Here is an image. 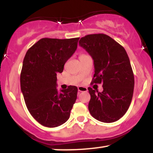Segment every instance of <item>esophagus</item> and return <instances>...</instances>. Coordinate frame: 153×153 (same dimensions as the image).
<instances>
[{"instance_id": "esophagus-1", "label": "esophagus", "mask_w": 153, "mask_h": 153, "mask_svg": "<svg viewBox=\"0 0 153 153\" xmlns=\"http://www.w3.org/2000/svg\"><path fill=\"white\" fill-rule=\"evenodd\" d=\"M78 90L79 92H82V91H87L88 88L86 87H84V86H78Z\"/></svg>"}]
</instances>
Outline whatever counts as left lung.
<instances>
[{
  "mask_svg": "<svg viewBox=\"0 0 153 153\" xmlns=\"http://www.w3.org/2000/svg\"><path fill=\"white\" fill-rule=\"evenodd\" d=\"M79 45L94 59L92 82L103 84L102 92L88 88L90 114L100 122H114L125 114L134 92V74L127 52L104 34L86 35L80 39Z\"/></svg>",
  "mask_w": 153,
  "mask_h": 153,
  "instance_id": "left-lung-1",
  "label": "left lung"
}]
</instances>
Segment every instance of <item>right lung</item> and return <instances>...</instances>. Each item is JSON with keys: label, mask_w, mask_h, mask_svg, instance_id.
Returning a JSON list of instances; mask_svg holds the SVG:
<instances>
[{"label": "right lung", "mask_w": 153, "mask_h": 153, "mask_svg": "<svg viewBox=\"0 0 153 153\" xmlns=\"http://www.w3.org/2000/svg\"><path fill=\"white\" fill-rule=\"evenodd\" d=\"M79 38H43L26 52L22 72L21 90L31 115L42 125L56 127L69 119L78 88L57 91V73H61L74 54Z\"/></svg>", "instance_id": "right-lung-1"}]
</instances>
